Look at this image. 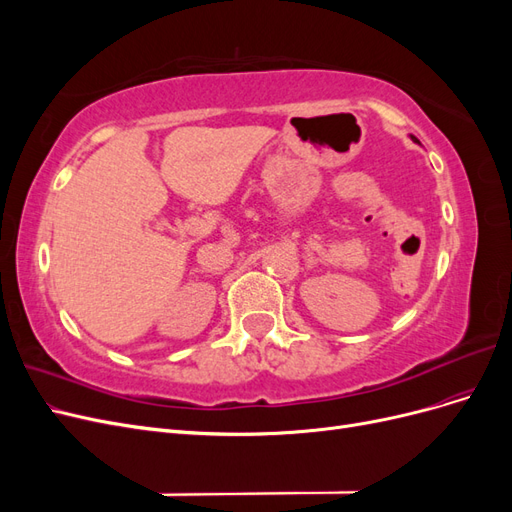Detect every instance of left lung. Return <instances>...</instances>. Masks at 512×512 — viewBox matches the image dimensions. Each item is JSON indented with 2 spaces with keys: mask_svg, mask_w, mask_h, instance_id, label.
Returning <instances> with one entry per match:
<instances>
[{
  "mask_svg": "<svg viewBox=\"0 0 512 512\" xmlns=\"http://www.w3.org/2000/svg\"><path fill=\"white\" fill-rule=\"evenodd\" d=\"M412 138H414V136H412ZM414 141H416V138H414Z\"/></svg>",
  "mask_w": 512,
  "mask_h": 512,
  "instance_id": "left-lung-1",
  "label": "left lung"
}]
</instances>
